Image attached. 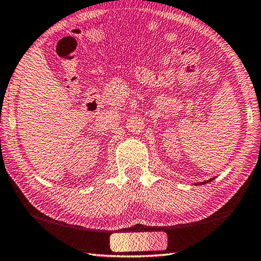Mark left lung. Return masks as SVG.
Returning a JSON list of instances; mask_svg holds the SVG:
<instances>
[{"label": "left lung", "instance_id": "8db88e82", "mask_svg": "<svg viewBox=\"0 0 261 261\" xmlns=\"http://www.w3.org/2000/svg\"><path fill=\"white\" fill-rule=\"evenodd\" d=\"M212 180H213V178H211L210 180H205V182H201L199 184H206V183H208V182H212Z\"/></svg>", "mask_w": 261, "mask_h": 261}]
</instances>
